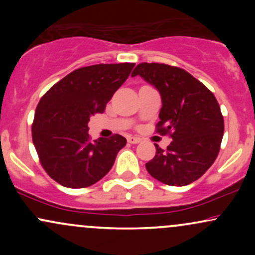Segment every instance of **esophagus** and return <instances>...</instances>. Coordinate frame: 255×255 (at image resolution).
I'll use <instances>...</instances> for the list:
<instances>
[{"instance_id": "34e87169", "label": "esophagus", "mask_w": 255, "mask_h": 255, "mask_svg": "<svg viewBox=\"0 0 255 255\" xmlns=\"http://www.w3.org/2000/svg\"><path fill=\"white\" fill-rule=\"evenodd\" d=\"M127 140H128V142H129V144H137V142H140L141 141V139H140V137H137V136H133V135H129L127 137Z\"/></svg>"}]
</instances>
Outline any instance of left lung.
Listing matches in <instances>:
<instances>
[{
    "instance_id": "1",
    "label": "left lung",
    "mask_w": 255,
    "mask_h": 255,
    "mask_svg": "<svg viewBox=\"0 0 255 255\" xmlns=\"http://www.w3.org/2000/svg\"><path fill=\"white\" fill-rule=\"evenodd\" d=\"M140 75L159 91L162 109L156 133L172 141L146 163L148 174L169 186L194 182L215 163L224 133V119L215 95L192 74L164 63H140Z\"/></svg>"
}]
</instances>
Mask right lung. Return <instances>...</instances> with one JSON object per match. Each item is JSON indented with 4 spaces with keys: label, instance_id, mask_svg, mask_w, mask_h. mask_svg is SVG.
Returning a JSON list of instances; mask_svg holds the SVG:
<instances>
[{
    "label": "right lung",
    "instance_id": "obj_1",
    "mask_svg": "<svg viewBox=\"0 0 255 255\" xmlns=\"http://www.w3.org/2000/svg\"><path fill=\"white\" fill-rule=\"evenodd\" d=\"M135 63L93 64L69 73L40 98L32 124V140L43 169L68 188L90 187L109 172L126 137L91 140L90 118L127 80Z\"/></svg>",
    "mask_w": 255,
    "mask_h": 255
}]
</instances>
